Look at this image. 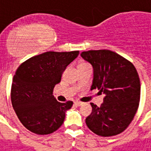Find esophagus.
Here are the masks:
<instances>
[{
	"instance_id": "obj_1",
	"label": "esophagus",
	"mask_w": 151,
	"mask_h": 151,
	"mask_svg": "<svg viewBox=\"0 0 151 151\" xmlns=\"http://www.w3.org/2000/svg\"><path fill=\"white\" fill-rule=\"evenodd\" d=\"M74 104L77 106H81L83 104V103L82 102H80V101H75V102H74Z\"/></svg>"
}]
</instances>
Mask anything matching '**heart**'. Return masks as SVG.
Listing matches in <instances>:
<instances>
[{"label": "heart", "mask_w": 151, "mask_h": 151, "mask_svg": "<svg viewBox=\"0 0 151 151\" xmlns=\"http://www.w3.org/2000/svg\"><path fill=\"white\" fill-rule=\"evenodd\" d=\"M85 64H88V63H81L79 66H81V65H85Z\"/></svg>", "instance_id": "1"}]
</instances>
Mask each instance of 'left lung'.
<instances>
[{"instance_id":"1","label":"left lung","mask_w":151,"mask_h":151,"mask_svg":"<svg viewBox=\"0 0 151 151\" xmlns=\"http://www.w3.org/2000/svg\"><path fill=\"white\" fill-rule=\"evenodd\" d=\"M81 55L93 66L91 90L97 88L105 94L99 107L91 103L92 111L85 119L87 126L104 137L122 133L133 120L140 99V81L136 67L106 49L83 52Z\"/></svg>"}]
</instances>
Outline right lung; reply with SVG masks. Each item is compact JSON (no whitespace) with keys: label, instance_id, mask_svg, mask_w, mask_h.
Here are the masks:
<instances>
[{"label":"right lung","instance_id":"1","mask_svg":"<svg viewBox=\"0 0 151 151\" xmlns=\"http://www.w3.org/2000/svg\"><path fill=\"white\" fill-rule=\"evenodd\" d=\"M79 51L47 52L22 63L13 77L11 99L20 122L34 133L47 135L56 131L73 102L59 103L53 96L66 66Z\"/></svg>","mask_w":151,"mask_h":151}]
</instances>
